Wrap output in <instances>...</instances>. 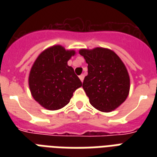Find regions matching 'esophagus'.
I'll return each instance as SVG.
<instances>
[{
    "label": "esophagus",
    "instance_id": "34e87169",
    "mask_svg": "<svg viewBox=\"0 0 157 157\" xmlns=\"http://www.w3.org/2000/svg\"><path fill=\"white\" fill-rule=\"evenodd\" d=\"M79 77H80V79H81V81H82V82H83V81H84V78H85V75H84V74H81V76H79Z\"/></svg>",
    "mask_w": 157,
    "mask_h": 157
}]
</instances>
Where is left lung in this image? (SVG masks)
Here are the masks:
<instances>
[{"label":"left lung","mask_w":157,"mask_h":157,"mask_svg":"<svg viewBox=\"0 0 157 157\" xmlns=\"http://www.w3.org/2000/svg\"><path fill=\"white\" fill-rule=\"evenodd\" d=\"M79 53L88 63V75L82 87L90 104L101 112L115 110L129 94V76L123 62L104 48L81 50Z\"/></svg>","instance_id":"obj_1"}]
</instances>
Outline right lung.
<instances>
[{"label":"right lung","mask_w":157,"mask_h":157,"mask_svg":"<svg viewBox=\"0 0 157 157\" xmlns=\"http://www.w3.org/2000/svg\"><path fill=\"white\" fill-rule=\"evenodd\" d=\"M75 54L60 45L49 48L38 56L29 74L31 93L36 102L48 110H58L70 102L74 91L82 86L67 65Z\"/></svg>","instance_id":"obj_1"}]
</instances>
